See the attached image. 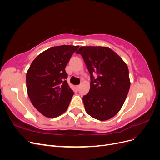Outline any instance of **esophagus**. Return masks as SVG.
Returning <instances> with one entry per match:
<instances>
[{"label":"esophagus","instance_id":"obj_1","mask_svg":"<svg viewBox=\"0 0 160 160\" xmlns=\"http://www.w3.org/2000/svg\"><path fill=\"white\" fill-rule=\"evenodd\" d=\"M79 88H80V85H77V86H76V88H77V90H79Z\"/></svg>","mask_w":160,"mask_h":160}]
</instances>
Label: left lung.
I'll return each instance as SVG.
<instances>
[{"label": "left lung", "mask_w": 160, "mask_h": 160, "mask_svg": "<svg viewBox=\"0 0 160 160\" xmlns=\"http://www.w3.org/2000/svg\"><path fill=\"white\" fill-rule=\"evenodd\" d=\"M81 54L90 73L89 92L83 98L86 112L100 121L111 119L125 102L130 88L126 63L106 47H81ZM93 74L98 75L95 79Z\"/></svg>", "instance_id": "obj_1"}]
</instances>
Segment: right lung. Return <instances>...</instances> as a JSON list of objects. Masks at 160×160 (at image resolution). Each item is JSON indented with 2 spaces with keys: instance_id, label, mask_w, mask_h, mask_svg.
I'll list each match as a JSON object with an SVG mask.
<instances>
[{
  "instance_id": "obj_1",
  "label": "right lung",
  "mask_w": 160,
  "mask_h": 160,
  "mask_svg": "<svg viewBox=\"0 0 160 160\" xmlns=\"http://www.w3.org/2000/svg\"><path fill=\"white\" fill-rule=\"evenodd\" d=\"M79 46L53 47L38 55L28 69L27 90L32 104L47 118L67 111L74 93L66 81L65 70Z\"/></svg>"
}]
</instances>
